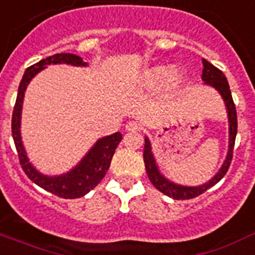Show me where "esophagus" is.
Listing matches in <instances>:
<instances>
[{
  "instance_id": "esophagus-1",
  "label": "esophagus",
  "mask_w": 255,
  "mask_h": 255,
  "mask_svg": "<svg viewBox=\"0 0 255 255\" xmlns=\"http://www.w3.org/2000/svg\"><path fill=\"white\" fill-rule=\"evenodd\" d=\"M126 131H127V132H137V131H140V124H138L137 122H134V121L128 122V123L126 124Z\"/></svg>"
}]
</instances>
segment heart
Here are the masks:
<instances>
[{"mask_svg":"<svg viewBox=\"0 0 255 255\" xmlns=\"http://www.w3.org/2000/svg\"><path fill=\"white\" fill-rule=\"evenodd\" d=\"M173 76V70L167 69V68H158V69L154 72V80L157 82H161V81H165L166 78L171 77Z\"/></svg>","mask_w":255,"mask_h":255,"instance_id":"heart-1","label":"heart"}]
</instances>
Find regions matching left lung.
Instances as JSON below:
<instances>
[{
    "mask_svg": "<svg viewBox=\"0 0 255 255\" xmlns=\"http://www.w3.org/2000/svg\"><path fill=\"white\" fill-rule=\"evenodd\" d=\"M203 73L202 80L204 81V84L210 85L212 88H215L217 92L220 93L225 102V107H227V113H228V121H229V149L227 153V158H225L223 166L220 167V170L217 171L216 175L212 177L208 182L203 183L200 186H182L177 185L174 182L169 181L163 177L158 170L157 162L154 160V156L152 153V146H150V141L149 138L145 137V145H144V163H145L146 174H148L149 179L152 182V185L161 191L165 195L170 196L173 199L177 200H186L192 199L199 196L200 194L206 192L208 188L215 186L219 181H221V178L224 177L228 171L229 166H231L232 157H233V148H235L236 134H237V113H236V106L232 98L231 89H229V84L227 81V77L220 69H217L212 64L208 63L206 59H203Z\"/></svg>",
    "mask_w": 255,
    "mask_h": 255,
    "instance_id": "8db88e82",
    "label": "left lung"
}]
</instances>
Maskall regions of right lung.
<instances>
[{
  "label": "right lung",
  "mask_w": 255,
  "mask_h": 255,
  "mask_svg": "<svg viewBox=\"0 0 255 255\" xmlns=\"http://www.w3.org/2000/svg\"><path fill=\"white\" fill-rule=\"evenodd\" d=\"M51 64H69L74 67H86L88 63H84L80 56L73 53H56L47 59L40 60L39 63L31 65L24 72L16 95L15 106H14L13 118H11V133H13L14 144H15L18 157H19L20 166L26 173V175L39 187L44 188L45 191L51 192L53 195L64 198V199H76L86 195L90 190L98 185L106 175L110 163L113 160L115 149L122 141V133L110 134L99 138L95 142L88 154L76 165L70 171L61 175L48 177L39 173L32 163L28 161V157L24 150L22 137H20V114H22V103H23L24 92L28 82L47 65Z\"/></svg>",
  "instance_id": "1"
}]
</instances>
